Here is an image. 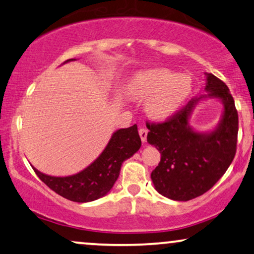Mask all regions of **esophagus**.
<instances>
[{
    "label": "esophagus",
    "mask_w": 254,
    "mask_h": 254,
    "mask_svg": "<svg viewBox=\"0 0 254 254\" xmlns=\"http://www.w3.org/2000/svg\"><path fill=\"white\" fill-rule=\"evenodd\" d=\"M139 136H140V139H142L143 143L146 142V137H147V129L145 127H140L139 129Z\"/></svg>",
    "instance_id": "obj_1"
}]
</instances>
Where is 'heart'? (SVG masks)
<instances>
[{"label":"heart","mask_w":254,"mask_h":254,"mask_svg":"<svg viewBox=\"0 0 254 254\" xmlns=\"http://www.w3.org/2000/svg\"><path fill=\"white\" fill-rule=\"evenodd\" d=\"M129 94L136 99H147L146 110L157 120L175 115L192 92V78L188 73H175L166 68L139 71L130 79Z\"/></svg>","instance_id":"b5f03b06"}]
</instances>
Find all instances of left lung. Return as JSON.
<instances>
[{
	"label": "left lung",
	"mask_w": 254,
	"mask_h": 254,
	"mask_svg": "<svg viewBox=\"0 0 254 254\" xmlns=\"http://www.w3.org/2000/svg\"><path fill=\"white\" fill-rule=\"evenodd\" d=\"M205 94L191 99L169 121L147 124V143L160 152V162L151 173L156 191L164 197L188 201L204 194L221 178L236 155L238 112L227 85L205 72ZM216 98L223 105L221 120L212 130L197 131L190 127L199 104Z\"/></svg>",
	"instance_id": "left-lung-1"
}]
</instances>
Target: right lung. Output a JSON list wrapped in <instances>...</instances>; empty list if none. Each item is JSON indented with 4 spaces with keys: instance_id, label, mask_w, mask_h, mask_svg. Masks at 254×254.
<instances>
[{
    "instance_id": "right-lung-1",
    "label": "right lung",
    "mask_w": 254,
    "mask_h": 254,
    "mask_svg": "<svg viewBox=\"0 0 254 254\" xmlns=\"http://www.w3.org/2000/svg\"><path fill=\"white\" fill-rule=\"evenodd\" d=\"M76 61L75 59L64 63ZM63 63V64H64ZM142 145L137 125L115 131L102 153L84 170L66 176L46 175L34 168L38 178L57 194L77 203H89L108 194L116 183L124 160L129 159Z\"/></svg>"
}]
</instances>
